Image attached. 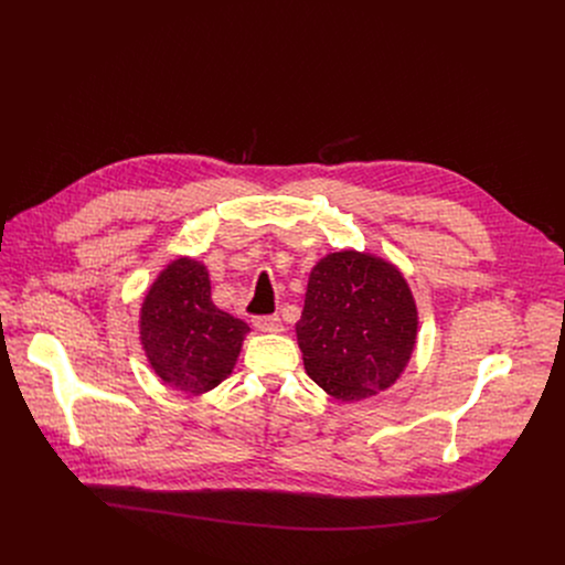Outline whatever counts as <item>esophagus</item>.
Segmentation results:
<instances>
[{
	"instance_id": "esophagus-1",
	"label": "esophagus",
	"mask_w": 565,
	"mask_h": 565,
	"mask_svg": "<svg viewBox=\"0 0 565 565\" xmlns=\"http://www.w3.org/2000/svg\"><path fill=\"white\" fill-rule=\"evenodd\" d=\"M253 324L264 333H279L281 331V317L279 315H259L253 319Z\"/></svg>"
}]
</instances>
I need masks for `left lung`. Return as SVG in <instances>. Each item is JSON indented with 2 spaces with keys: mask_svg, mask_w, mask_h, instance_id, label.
Listing matches in <instances>:
<instances>
[{
  "mask_svg": "<svg viewBox=\"0 0 565 565\" xmlns=\"http://www.w3.org/2000/svg\"><path fill=\"white\" fill-rule=\"evenodd\" d=\"M416 331L412 290L391 264L344 250L312 268L297 342L306 373L333 397L355 402L391 386Z\"/></svg>",
  "mask_w": 565,
  "mask_h": 565,
  "instance_id": "1",
  "label": "left lung"
}]
</instances>
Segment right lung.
<instances>
[{
    "instance_id": "1",
    "label": "right lung",
    "mask_w": 565,
    "mask_h": 565,
    "mask_svg": "<svg viewBox=\"0 0 565 565\" xmlns=\"http://www.w3.org/2000/svg\"><path fill=\"white\" fill-rule=\"evenodd\" d=\"M248 331L246 321L214 306L207 270L194 259H177L160 273L140 312V340L151 369L185 393L223 382Z\"/></svg>"
}]
</instances>
